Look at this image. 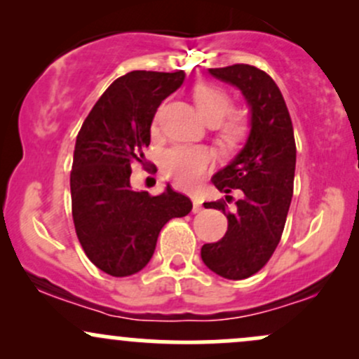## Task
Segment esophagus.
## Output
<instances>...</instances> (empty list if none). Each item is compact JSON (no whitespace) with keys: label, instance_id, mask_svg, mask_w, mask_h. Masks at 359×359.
<instances>
[{"label":"esophagus","instance_id":"34e87169","mask_svg":"<svg viewBox=\"0 0 359 359\" xmlns=\"http://www.w3.org/2000/svg\"><path fill=\"white\" fill-rule=\"evenodd\" d=\"M191 202H194V212H195V214H196V212L202 210V198H200V196H194V198H191Z\"/></svg>","mask_w":359,"mask_h":359}]
</instances>
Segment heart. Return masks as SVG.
<instances>
[{"label":"heart","instance_id":"b5f03b06","mask_svg":"<svg viewBox=\"0 0 359 359\" xmlns=\"http://www.w3.org/2000/svg\"><path fill=\"white\" fill-rule=\"evenodd\" d=\"M194 101L200 116L205 121L219 123L229 113L231 97L226 90L214 83H202L194 90ZM243 132L240 121L227 123L224 133L227 138H238ZM210 164V156L205 149L178 145L169 149L163 156V169L169 178L183 188H191L198 183Z\"/></svg>","mask_w":359,"mask_h":359}]
</instances>
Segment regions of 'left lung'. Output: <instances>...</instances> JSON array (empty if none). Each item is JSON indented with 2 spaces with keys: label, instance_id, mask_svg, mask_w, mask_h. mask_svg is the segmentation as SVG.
I'll list each match as a JSON object with an SVG mask.
<instances>
[{
  "label": "left lung",
  "instance_id": "left-lung-1",
  "mask_svg": "<svg viewBox=\"0 0 359 359\" xmlns=\"http://www.w3.org/2000/svg\"><path fill=\"white\" fill-rule=\"evenodd\" d=\"M209 73L231 83L250 107V133L233 161L212 178L219 191L241 194L234 210L224 200L205 202L227 217L222 240L202 246V260L224 279L240 280L264 267L279 245L292 198L296 144L286 102L276 82L250 65L210 68Z\"/></svg>",
  "mask_w": 359,
  "mask_h": 359
}]
</instances>
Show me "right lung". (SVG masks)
I'll use <instances>...</instances> for the list:
<instances>
[{
  "label": "right lung",
  "instance_id": "obj_1",
  "mask_svg": "<svg viewBox=\"0 0 359 359\" xmlns=\"http://www.w3.org/2000/svg\"><path fill=\"white\" fill-rule=\"evenodd\" d=\"M184 72H130L114 80L88 113L76 137L70 175L72 214L88 260L113 277L140 272L157 236L191 200L165 187L161 195L135 191L133 161L145 159L157 107L178 90Z\"/></svg>",
  "mask_w": 359,
  "mask_h": 359
}]
</instances>
